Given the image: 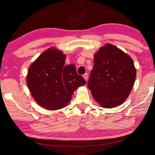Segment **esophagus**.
Masks as SVG:
<instances>
[{"instance_id": "esophagus-1", "label": "esophagus", "mask_w": 155, "mask_h": 155, "mask_svg": "<svg viewBox=\"0 0 155 155\" xmlns=\"http://www.w3.org/2000/svg\"><path fill=\"white\" fill-rule=\"evenodd\" d=\"M83 78H84V79L86 80V81H87V80H88V74H87V73L84 74Z\"/></svg>"}]
</instances>
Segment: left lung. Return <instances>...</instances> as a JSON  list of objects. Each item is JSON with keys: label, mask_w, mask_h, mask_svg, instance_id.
<instances>
[{"label": "left lung", "mask_w": 155, "mask_h": 155, "mask_svg": "<svg viewBox=\"0 0 155 155\" xmlns=\"http://www.w3.org/2000/svg\"><path fill=\"white\" fill-rule=\"evenodd\" d=\"M136 70L132 58L107 44L94 54L87 86L94 99L104 108L121 104L130 94Z\"/></svg>", "instance_id": "8db88e82"}]
</instances>
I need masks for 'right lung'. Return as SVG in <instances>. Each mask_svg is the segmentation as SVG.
I'll use <instances>...</instances> for the list:
<instances>
[{"mask_svg": "<svg viewBox=\"0 0 155 155\" xmlns=\"http://www.w3.org/2000/svg\"><path fill=\"white\" fill-rule=\"evenodd\" d=\"M65 56L54 48L42 53L29 67L27 84L31 95L48 110L65 107L74 91L86 83L74 65H64Z\"/></svg>", "mask_w": 155, "mask_h": 155, "instance_id": "obj_1", "label": "right lung"}]
</instances>
